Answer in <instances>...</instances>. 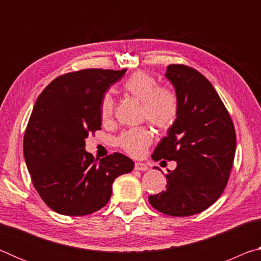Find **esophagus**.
Segmentation results:
<instances>
[{
  "label": "esophagus",
  "mask_w": 261,
  "mask_h": 261,
  "mask_svg": "<svg viewBox=\"0 0 261 261\" xmlns=\"http://www.w3.org/2000/svg\"><path fill=\"white\" fill-rule=\"evenodd\" d=\"M147 169H148V167H147V165H145V163H141V162H136L135 163V170L145 171Z\"/></svg>",
  "instance_id": "1"
}]
</instances>
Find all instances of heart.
Instances as JSON below:
<instances>
[{
    "instance_id": "1",
    "label": "heart",
    "mask_w": 261,
    "mask_h": 261,
    "mask_svg": "<svg viewBox=\"0 0 261 261\" xmlns=\"http://www.w3.org/2000/svg\"><path fill=\"white\" fill-rule=\"evenodd\" d=\"M123 91L143 105L141 115L158 130L167 131L175 124L178 117V96L169 87L159 86V82L147 72L137 71L123 84ZM115 102L106 94L100 105V116L103 123L113 120ZM153 140V132L147 126L127 130L120 136L117 143L123 151L131 156L145 155Z\"/></svg>"
}]
</instances>
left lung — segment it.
I'll use <instances>...</instances> for the list:
<instances>
[{
  "label": "left lung",
  "mask_w": 261,
  "mask_h": 261,
  "mask_svg": "<svg viewBox=\"0 0 261 261\" xmlns=\"http://www.w3.org/2000/svg\"><path fill=\"white\" fill-rule=\"evenodd\" d=\"M166 77L175 87L179 112L152 159L174 160L177 167L166 175L165 191L149 196L148 201L163 214L190 216L213 205L227 187L236 132L226 106L199 71L170 64Z\"/></svg>",
  "instance_id": "left-lung-1"
}]
</instances>
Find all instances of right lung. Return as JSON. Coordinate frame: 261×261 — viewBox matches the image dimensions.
I'll return each instance as SVG.
<instances>
[{"label":"right lung","instance_id":"1","mask_svg":"<svg viewBox=\"0 0 261 261\" xmlns=\"http://www.w3.org/2000/svg\"><path fill=\"white\" fill-rule=\"evenodd\" d=\"M126 69H83L61 74L41 94L24 135V158L33 187L57 213L87 215L110 199L113 182L134 169L121 153L96 160L85 139L101 130L100 105L106 91Z\"/></svg>","mask_w":261,"mask_h":261}]
</instances>
